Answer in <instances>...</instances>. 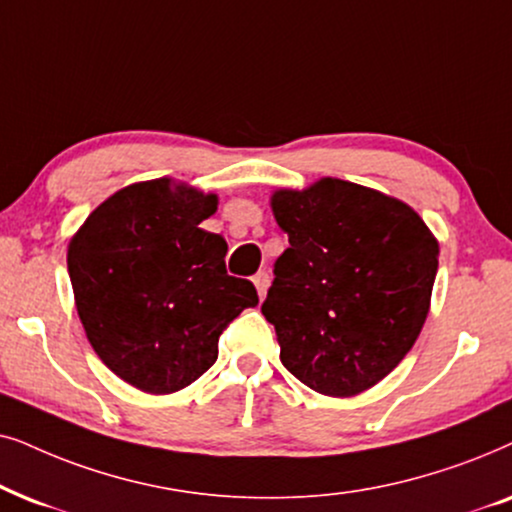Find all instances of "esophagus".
Here are the masks:
<instances>
[{
  "label": "esophagus",
  "mask_w": 512,
  "mask_h": 512,
  "mask_svg": "<svg viewBox=\"0 0 512 512\" xmlns=\"http://www.w3.org/2000/svg\"><path fill=\"white\" fill-rule=\"evenodd\" d=\"M252 283H255V288H257V295H260V299H264V295H267V288H269V283H271V278H269L267 271H260V274H255V276H252Z\"/></svg>",
  "instance_id": "obj_1"
}]
</instances>
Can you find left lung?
Returning a JSON list of instances; mask_svg holds the SVG:
<instances>
[{"label": "left lung", "mask_w": 512, "mask_h": 512, "mask_svg": "<svg viewBox=\"0 0 512 512\" xmlns=\"http://www.w3.org/2000/svg\"><path fill=\"white\" fill-rule=\"evenodd\" d=\"M271 210L290 241L262 304L281 363L316 393L367 391L426 323L438 238L405 201L339 177L276 189Z\"/></svg>", "instance_id": "1"}]
</instances>
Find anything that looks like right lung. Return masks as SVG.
Returning <instances> with one entry per match:
<instances>
[{
  "instance_id": "right-lung-1",
  "label": "right lung",
  "mask_w": 512,
  "mask_h": 512,
  "mask_svg": "<svg viewBox=\"0 0 512 512\" xmlns=\"http://www.w3.org/2000/svg\"><path fill=\"white\" fill-rule=\"evenodd\" d=\"M215 210L217 194L173 177L135 182L102 201L67 245L88 342L145 393L199 379L224 327L260 302L255 285L227 274V241L199 227Z\"/></svg>"
}]
</instances>
